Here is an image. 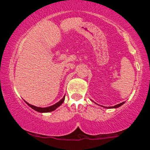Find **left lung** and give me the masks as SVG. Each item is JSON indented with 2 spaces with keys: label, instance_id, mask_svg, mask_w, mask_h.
<instances>
[{
  "label": "left lung",
  "instance_id": "1",
  "mask_svg": "<svg viewBox=\"0 0 150 150\" xmlns=\"http://www.w3.org/2000/svg\"><path fill=\"white\" fill-rule=\"evenodd\" d=\"M93 102H94V101H93ZM95 103V102H94ZM125 102H122V103H120V104H117V105H115V106H108V107H105V106H103V107H104V108H118V107H120V106H122V105H123V104H124ZM96 104V103H95Z\"/></svg>",
  "mask_w": 150,
  "mask_h": 150
}]
</instances>
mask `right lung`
<instances>
[{"instance_id": "right-lung-1", "label": "right lung", "mask_w": 150, "mask_h": 150, "mask_svg": "<svg viewBox=\"0 0 150 150\" xmlns=\"http://www.w3.org/2000/svg\"><path fill=\"white\" fill-rule=\"evenodd\" d=\"M64 100H65V96L63 97V99H61V100L58 101V102L56 103V104H53V105H52V106H48V107H44V108L38 107V106H34V105L29 104V103H27V101H25L26 102V104L28 105L30 107L32 108V109L35 110L36 111H38V112H39V113H48V112H51V111L56 110L58 107H59V106H61L62 104H63Z\"/></svg>"}]
</instances>
